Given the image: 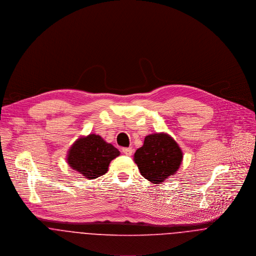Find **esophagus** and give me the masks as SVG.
Here are the masks:
<instances>
[{"label":"esophagus","mask_w":256,"mask_h":256,"mask_svg":"<svg viewBox=\"0 0 256 256\" xmlns=\"http://www.w3.org/2000/svg\"><path fill=\"white\" fill-rule=\"evenodd\" d=\"M122 152H123V154H125L126 156H131L132 152H133V150H132V148H122Z\"/></svg>","instance_id":"34e87169"}]
</instances>
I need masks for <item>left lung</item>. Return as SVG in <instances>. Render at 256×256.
<instances>
[{
	"label": "left lung",
	"instance_id": "8db88e82",
	"mask_svg": "<svg viewBox=\"0 0 256 256\" xmlns=\"http://www.w3.org/2000/svg\"><path fill=\"white\" fill-rule=\"evenodd\" d=\"M182 158V148L166 133L148 135L144 145L134 154V162L142 176L154 184L164 182L176 174Z\"/></svg>",
	"mask_w": 256,
	"mask_h": 256
}]
</instances>
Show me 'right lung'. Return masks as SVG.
Wrapping results in <instances>:
<instances>
[{
  "instance_id": "1",
  "label": "right lung",
  "mask_w": 256,
  "mask_h": 256,
  "mask_svg": "<svg viewBox=\"0 0 256 256\" xmlns=\"http://www.w3.org/2000/svg\"><path fill=\"white\" fill-rule=\"evenodd\" d=\"M119 154L120 152L100 135L90 134L74 143L68 152L67 162L86 178L94 180L108 172L110 162Z\"/></svg>"
}]
</instances>
